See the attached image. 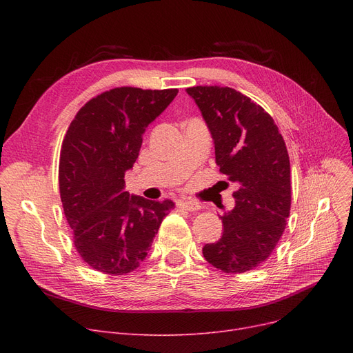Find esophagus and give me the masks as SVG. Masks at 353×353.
<instances>
[{
  "mask_svg": "<svg viewBox=\"0 0 353 353\" xmlns=\"http://www.w3.org/2000/svg\"><path fill=\"white\" fill-rule=\"evenodd\" d=\"M177 206L181 210H186V212H196V210H199L201 208L200 203L193 201V200H180Z\"/></svg>",
  "mask_w": 353,
  "mask_h": 353,
  "instance_id": "1",
  "label": "esophagus"
}]
</instances>
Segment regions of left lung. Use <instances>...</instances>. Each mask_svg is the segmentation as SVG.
<instances>
[{"label": "left lung", "instance_id": "1", "mask_svg": "<svg viewBox=\"0 0 353 353\" xmlns=\"http://www.w3.org/2000/svg\"><path fill=\"white\" fill-rule=\"evenodd\" d=\"M214 141L216 164L237 183L236 206L220 216L223 234L203 248L206 261L225 273L261 266L282 237L290 213V161L279 128L265 108L230 87L186 90Z\"/></svg>", "mask_w": 353, "mask_h": 353}]
</instances>
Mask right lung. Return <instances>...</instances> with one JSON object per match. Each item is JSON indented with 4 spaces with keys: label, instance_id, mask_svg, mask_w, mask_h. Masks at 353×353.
<instances>
[{
    "label": "right lung",
    "instance_id": "add662e5",
    "mask_svg": "<svg viewBox=\"0 0 353 353\" xmlns=\"http://www.w3.org/2000/svg\"><path fill=\"white\" fill-rule=\"evenodd\" d=\"M177 92L116 87L87 101L70 123L60 153V197L74 246L91 269L113 276L137 269L174 208L169 199L152 201L123 189L145 127Z\"/></svg>",
    "mask_w": 353,
    "mask_h": 353
}]
</instances>
